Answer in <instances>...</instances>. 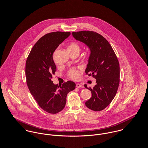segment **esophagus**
I'll list each match as a JSON object with an SVG mask.
<instances>
[{"mask_svg":"<svg viewBox=\"0 0 148 148\" xmlns=\"http://www.w3.org/2000/svg\"><path fill=\"white\" fill-rule=\"evenodd\" d=\"M76 87L77 88H84V85H81V84H76Z\"/></svg>","mask_w":148,"mask_h":148,"instance_id":"esophagus-1","label":"esophagus"}]
</instances>
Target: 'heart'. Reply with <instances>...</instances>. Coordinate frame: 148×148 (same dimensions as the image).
Here are the masks:
<instances>
[{"instance_id":"1","label":"heart","mask_w":148,"mask_h":148,"mask_svg":"<svg viewBox=\"0 0 148 148\" xmlns=\"http://www.w3.org/2000/svg\"><path fill=\"white\" fill-rule=\"evenodd\" d=\"M68 50L76 51L79 52L81 50L80 46L75 42L71 43L67 47ZM68 75L73 79H77L79 77V70L77 69H73L70 70L68 73Z\"/></svg>"}]
</instances>
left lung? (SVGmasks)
I'll return each mask as SVG.
<instances>
[{
	"mask_svg": "<svg viewBox=\"0 0 148 148\" xmlns=\"http://www.w3.org/2000/svg\"><path fill=\"white\" fill-rule=\"evenodd\" d=\"M77 40L85 44L90 55L85 73L96 79L97 84L91 91V97L85 102L92 110L106 108L114 99L119 83V64L116 55L108 41L101 35L90 31L72 32Z\"/></svg>",
	"mask_w": 148,
	"mask_h": 148,
	"instance_id": "left-lung-1",
	"label": "left lung"
}]
</instances>
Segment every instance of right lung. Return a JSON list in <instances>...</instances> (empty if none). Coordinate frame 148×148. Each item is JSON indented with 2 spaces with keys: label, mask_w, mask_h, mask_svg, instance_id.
<instances>
[{
  "label": "right lung",
  "mask_w": 148,
  "mask_h": 148,
  "mask_svg": "<svg viewBox=\"0 0 148 148\" xmlns=\"http://www.w3.org/2000/svg\"><path fill=\"white\" fill-rule=\"evenodd\" d=\"M70 35L60 31L45 35L33 46L26 63L27 84L31 95L43 110L51 114L64 109L67 94L75 88L71 81L60 86L51 81L57 70L53 53Z\"/></svg>",
  "instance_id": "right-lung-1"
}]
</instances>
